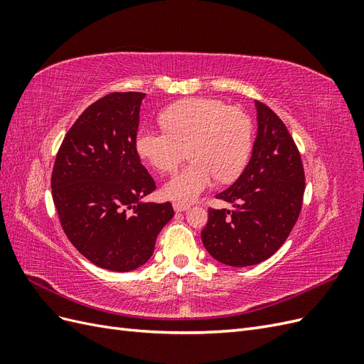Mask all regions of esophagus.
<instances>
[{
	"label": "esophagus",
	"mask_w": 364,
	"mask_h": 364,
	"mask_svg": "<svg viewBox=\"0 0 364 364\" xmlns=\"http://www.w3.org/2000/svg\"><path fill=\"white\" fill-rule=\"evenodd\" d=\"M173 208H174L176 213H183V211H186V209H190V205H188V203L174 202V203H173Z\"/></svg>",
	"instance_id": "1"
}]
</instances>
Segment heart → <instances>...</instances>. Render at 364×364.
I'll return each mask as SVG.
<instances>
[{"label": "heart", "mask_w": 364, "mask_h": 364, "mask_svg": "<svg viewBox=\"0 0 364 364\" xmlns=\"http://www.w3.org/2000/svg\"><path fill=\"white\" fill-rule=\"evenodd\" d=\"M164 130L142 127L138 155L158 171H171L188 150L190 162L164 185V194L193 202L215 179L230 182L243 173L252 150V121L235 106L209 97H191L161 114Z\"/></svg>", "instance_id": "1"}]
</instances>
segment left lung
Instances as JSON below:
<instances>
[{"label": "left lung", "instance_id": "left-lung-1", "mask_svg": "<svg viewBox=\"0 0 364 364\" xmlns=\"http://www.w3.org/2000/svg\"><path fill=\"white\" fill-rule=\"evenodd\" d=\"M258 132L240 178L217 199L234 209H208L202 241L209 255L232 267L270 258L301 214L305 173L291 135L269 106L255 102Z\"/></svg>", "mask_w": 364, "mask_h": 364}]
</instances>
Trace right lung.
Listing matches in <instances>:
<instances>
[{"instance_id": "1", "label": "right lung", "mask_w": 364, "mask_h": 364, "mask_svg": "<svg viewBox=\"0 0 364 364\" xmlns=\"http://www.w3.org/2000/svg\"><path fill=\"white\" fill-rule=\"evenodd\" d=\"M142 92H111L86 107L54 161L51 194L65 235L95 266L130 272L146 264L170 202H142L156 190L135 149Z\"/></svg>"}]
</instances>
